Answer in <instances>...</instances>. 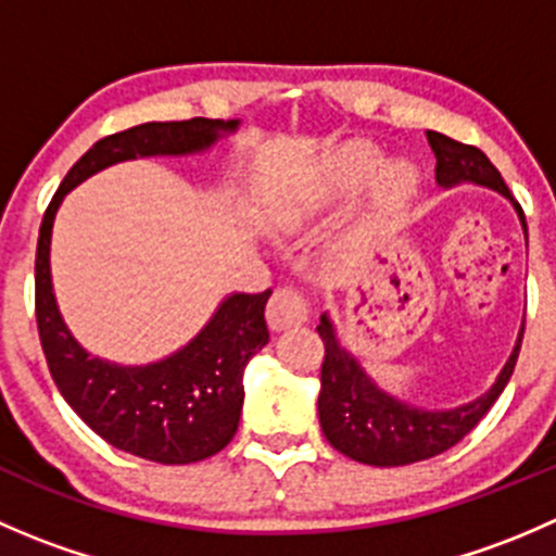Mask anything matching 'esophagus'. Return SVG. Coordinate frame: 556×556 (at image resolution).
Here are the masks:
<instances>
[{"label":"esophagus","instance_id":"34e87169","mask_svg":"<svg viewBox=\"0 0 556 556\" xmlns=\"http://www.w3.org/2000/svg\"><path fill=\"white\" fill-rule=\"evenodd\" d=\"M266 317L274 330L299 328V325L309 323V304H306V299L299 290L279 288L274 290L271 301H268Z\"/></svg>","mask_w":556,"mask_h":556}]
</instances>
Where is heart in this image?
Returning a JSON list of instances; mask_svg holds the SVG:
<instances>
[{"instance_id": "heart-1", "label": "heart", "mask_w": 556, "mask_h": 556, "mask_svg": "<svg viewBox=\"0 0 556 556\" xmlns=\"http://www.w3.org/2000/svg\"><path fill=\"white\" fill-rule=\"evenodd\" d=\"M382 166V153L368 142H352L341 148L339 153L330 155L325 166L309 179V185L295 193L285 195L277 206H274V226L279 231H295L312 220L317 212L325 206L336 204V201L350 199L352 193L363 188L374 174ZM419 188V172L412 164L384 166L379 172L377 182H374V201H377L379 212H395L401 210L406 201L414 199Z\"/></svg>"}]
</instances>
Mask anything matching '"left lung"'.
I'll return each mask as SVG.
<instances>
[{"label":"left lung","mask_w":556,"mask_h":556,"mask_svg":"<svg viewBox=\"0 0 556 556\" xmlns=\"http://www.w3.org/2000/svg\"><path fill=\"white\" fill-rule=\"evenodd\" d=\"M428 142L435 153V182L441 188L450 190L454 185L473 182L495 190L503 199L511 201L527 233L521 206L503 182L501 172L490 164V159L479 148L454 142L439 131H428ZM317 333L325 341L317 397L319 428H323L325 439L333 450L346 454L350 459H357V463L395 468V465L419 463V459L452 450L479 425V419L490 412L492 403L501 397L511 379L525 325H521L506 366L501 368L490 390L452 408L414 406V403L382 390L363 368V363L341 344L339 330L328 312L319 317Z\"/></svg>","instance_id":"obj_1"}]
</instances>
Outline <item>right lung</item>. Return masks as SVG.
Returning a JSON list of instances; mask_svg holds the SVG:
<instances>
[{"mask_svg":"<svg viewBox=\"0 0 556 556\" xmlns=\"http://www.w3.org/2000/svg\"><path fill=\"white\" fill-rule=\"evenodd\" d=\"M239 121L142 123L99 139L64 177L39 226L35 288L37 328L50 377L77 417L106 444L150 463L188 465L226 450L239 428L244 368L268 344L263 293H228L204 328L161 361L123 366L91 355L61 317L50 277V237L70 190L106 166L155 155L206 153Z\"/></svg>","mask_w":556,"mask_h":556,"instance_id":"obj_1","label":"right lung"}]
</instances>
